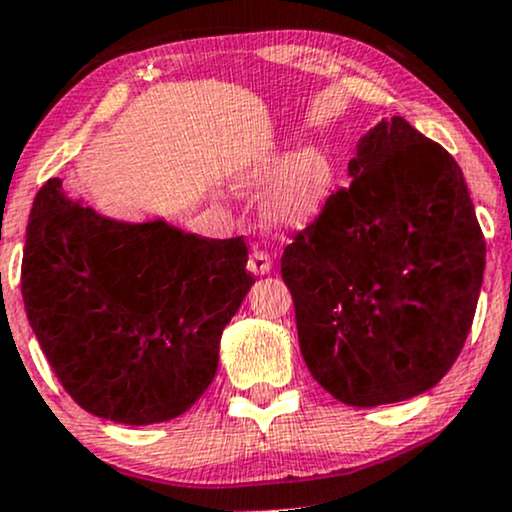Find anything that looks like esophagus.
Listing matches in <instances>:
<instances>
[{
    "label": "esophagus",
    "mask_w": 512,
    "mask_h": 512,
    "mask_svg": "<svg viewBox=\"0 0 512 512\" xmlns=\"http://www.w3.org/2000/svg\"><path fill=\"white\" fill-rule=\"evenodd\" d=\"M248 272L255 276H264L272 272V257L262 250H252L250 260H248Z\"/></svg>",
    "instance_id": "34e87169"
}]
</instances>
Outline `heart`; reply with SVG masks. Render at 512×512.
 <instances>
[{"label": "heart", "mask_w": 512, "mask_h": 512, "mask_svg": "<svg viewBox=\"0 0 512 512\" xmlns=\"http://www.w3.org/2000/svg\"><path fill=\"white\" fill-rule=\"evenodd\" d=\"M337 182L332 156L320 146L291 151L284 146L260 151L238 170V190L262 192V216L276 228L301 231L322 216Z\"/></svg>", "instance_id": "obj_1"}]
</instances>
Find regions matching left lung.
Here are the masks:
<instances>
[{
  "label": "left lung",
  "instance_id": "left-lung-1",
  "mask_svg": "<svg viewBox=\"0 0 512 512\" xmlns=\"http://www.w3.org/2000/svg\"><path fill=\"white\" fill-rule=\"evenodd\" d=\"M351 185L281 257L310 375L349 407L424 395L460 356L486 243L460 166L404 117L356 142Z\"/></svg>",
  "mask_w": 512,
  "mask_h": 512
}]
</instances>
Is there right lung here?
<instances>
[{"label":"right lung","mask_w":512,"mask_h":512,"mask_svg":"<svg viewBox=\"0 0 512 512\" xmlns=\"http://www.w3.org/2000/svg\"><path fill=\"white\" fill-rule=\"evenodd\" d=\"M245 264L243 238L108 219L52 178L28 219L21 293L74 402L149 426L185 414L214 380L221 334L255 284Z\"/></svg>","instance_id":"obj_1"}]
</instances>
